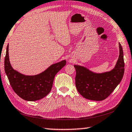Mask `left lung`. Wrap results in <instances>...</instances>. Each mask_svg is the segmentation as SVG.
Masks as SVG:
<instances>
[{
  "mask_svg": "<svg viewBox=\"0 0 132 132\" xmlns=\"http://www.w3.org/2000/svg\"><path fill=\"white\" fill-rule=\"evenodd\" d=\"M120 54L114 68L110 71L96 73L86 67L74 65L76 69L75 84L77 90L84 98L101 101L113 93L120 83L124 74L123 53L119 43Z\"/></svg>",
  "mask_w": 132,
  "mask_h": 132,
  "instance_id": "8db88e82",
  "label": "left lung"
}]
</instances>
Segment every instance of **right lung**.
Listing matches in <instances>:
<instances>
[{
	"mask_svg": "<svg viewBox=\"0 0 132 132\" xmlns=\"http://www.w3.org/2000/svg\"><path fill=\"white\" fill-rule=\"evenodd\" d=\"M65 64L66 60H64L52 64L40 73L25 75L12 68L7 45L4 59L5 72L15 93L24 100L36 101L48 95L52 88L54 76Z\"/></svg>",
	"mask_w": 132,
	"mask_h": 132,
	"instance_id": "right-lung-1",
	"label": "right lung"
}]
</instances>
